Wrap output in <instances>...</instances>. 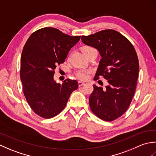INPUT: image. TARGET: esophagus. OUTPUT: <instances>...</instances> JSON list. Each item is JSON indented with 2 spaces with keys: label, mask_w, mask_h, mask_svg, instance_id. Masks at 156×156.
<instances>
[{
  "label": "esophagus",
  "mask_w": 156,
  "mask_h": 156,
  "mask_svg": "<svg viewBox=\"0 0 156 156\" xmlns=\"http://www.w3.org/2000/svg\"><path fill=\"white\" fill-rule=\"evenodd\" d=\"M85 84V83L84 82H82V81H78V86L79 87H82V86H83V85H84Z\"/></svg>",
  "instance_id": "1"
}]
</instances>
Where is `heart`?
<instances>
[{
  "label": "heart",
  "instance_id": "heart-1",
  "mask_svg": "<svg viewBox=\"0 0 156 156\" xmlns=\"http://www.w3.org/2000/svg\"><path fill=\"white\" fill-rule=\"evenodd\" d=\"M92 49H94L93 48L90 47V46H85V47L82 48V51H83L84 54L86 55L88 52L92 50ZM90 69H80L75 72V74L78 78L81 79V80H87V79L88 78L89 75H90Z\"/></svg>",
  "mask_w": 156,
  "mask_h": 156
}]
</instances>
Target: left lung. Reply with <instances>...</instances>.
I'll list each match as a JSON object with an SVG mask.
<instances>
[{
	"mask_svg": "<svg viewBox=\"0 0 156 156\" xmlns=\"http://www.w3.org/2000/svg\"><path fill=\"white\" fill-rule=\"evenodd\" d=\"M84 44L97 49L101 56L94 80L103 77L105 88L93 85L89 105L102 120L114 121L127 110L133 98L139 74V60L133 45L125 36L106 29L82 36Z\"/></svg>",
	"mask_w": 156,
	"mask_h": 156,
	"instance_id": "left-lung-1",
	"label": "left lung"
}]
</instances>
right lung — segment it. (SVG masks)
<instances>
[{"label":"right lung","mask_w":156,"mask_h":156,"mask_svg":"<svg viewBox=\"0 0 156 156\" xmlns=\"http://www.w3.org/2000/svg\"><path fill=\"white\" fill-rule=\"evenodd\" d=\"M80 36H69L59 29L45 27L30 35L23 47L20 76L23 93L33 111L49 119L64 110L72 92L78 88L76 80L56 83V66L64 63Z\"/></svg>","instance_id":"obj_1"}]
</instances>
